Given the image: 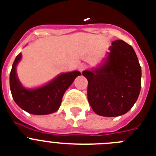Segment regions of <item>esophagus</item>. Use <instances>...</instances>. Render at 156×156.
I'll use <instances>...</instances> for the list:
<instances>
[{"label": "esophagus", "mask_w": 156, "mask_h": 156, "mask_svg": "<svg viewBox=\"0 0 156 156\" xmlns=\"http://www.w3.org/2000/svg\"><path fill=\"white\" fill-rule=\"evenodd\" d=\"M87 66H86V65H80V66H78V70L80 71V72H83L86 69H87Z\"/></svg>", "instance_id": "esophagus-1"}]
</instances>
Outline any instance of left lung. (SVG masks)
<instances>
[{
  "mask_svg": "<svg viewBox=\"0 0 156 156\" xmlns=\"http://www.w3.org/2000/svg\"><path fill=\"white\" fill-rule=\"evenodd\" d=\"M100 68L83 72L88 81L87 99L95 113L118 116L126 113L141 90V66L134 50L123 40H115Z\"/></svg>",
  "mask_w": 156,
  "mask_h": 156,
  "instance_id": "8db88e82",
  "label": "left lung"
}]
</instances>
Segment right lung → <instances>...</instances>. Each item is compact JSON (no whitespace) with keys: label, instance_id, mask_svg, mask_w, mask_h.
Here are the masks:
<instances>
[{"label":"right lung","instance_id":"1","mask_svg":"<svg viewBox=\"0 0 156 156\" xmlns=\"http://www.w3.org/2000/svg\"><path fill=\"white\" fill-rule=\"evenodd\" d=\"M21 57V53L16 56L9 75V86L13 100L21 108L30 114L47 115L57 111L64 93L76 77L81 75L80 72L62 73L42 87L27 90L21 85L16 74V66Z\"/></svg>","mask_w":156,"mask_h":156}]
</instances>
